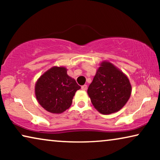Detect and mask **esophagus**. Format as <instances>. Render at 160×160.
I'll return each mask as SVG.
<instances>
[{
    "instance_id": "1",
    "label": "esophagus",
    "mask_w": 160,
    "mask_h": 160,
    "mask_svg": "<svg viewBox=\"0 0 160 160\" xmlns=\"http://www.w3.org/2000/svg\"><path fill=\"white\" fill-rule=\"evenodd\" d=\"M82 89H83V90H86V89H87V85H86V84L83 85V86H82Z\"/></svg>"
}]
</instances>
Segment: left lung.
Returning <instances> with one entry per match:
<instances>
[{"label":"left lung","mask_w":160,"mask_h":160,"mask_svg":"<svg viewBox=\"0 0 160 160\" xmlns=\"http://www.w3.org/2000/svg\"><path fill=\"white\" fill-rule=\"evenodd\" d=\"M128 78L108 62H102L98 69L87 93L94 107L102 114L119 111L131 95Z\"/></svg>","instance_id":"8db88e82"}]
</instances>
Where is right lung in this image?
Instances as JSON below:
<instances>
[{"label": "right lung", "instance_id": "obj_1", "mask_svg": "<svg viewBox=\"0 0 160 160\" xmlns=\"http://www.w3.org/2000/svg\"><path fill=\"white\" fill-rule=\"evenodd\" d=\"M81 87L67 74L64 67H53L37 81L35 92L39 104L52 113H61L71 106Z\"/></svg>", "mask_w": 160, "mask_h": 160}]
</instances>
